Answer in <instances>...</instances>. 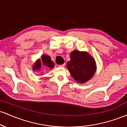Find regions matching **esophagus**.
<instances>
[{"instance_id":"1","label":"esophagus","mask_w":127,"mask_h":127,"mask_svg":"<svg viewBox=\"0 0 127 127\" xmlns=\"http://www.w3.org/2000/svg\"><path fill=\"white\" fill-rule=\"evenodd\" d=\"M59 67H63L65 66V64H61V65H59Z\"/></svg>"}]
</instances>
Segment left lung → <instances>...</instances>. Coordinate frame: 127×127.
I'll use <instances>...</instances> for the list:
<instances>
[{
	"label": "left lung",
	"instance_id": "8db88e82",
	"mask_svg": "<svg viewBox=\"0 0 127 127\" xmlns=\"http://www.w3.org/2000/svg\"><path fill=\"white\" fill-rule=\"evenodd\" d=\"M68 71L77 82L84 84L94 76L97 69L94 58L88 52L74 50L67 64Z\"/></svg>",
	"mask_w": 127,
	"mask_h": 127
}]
</instances>
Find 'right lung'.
I'll list each match as a JSON object with an SVG mask.
<instances>
[{
  "label": "right lung",
  "instance_id": "1",
  "mask_svg": "<svg viewBox=\"0 0 127 127\" xmlns=\"http://www.w3.org/2000/svg\"><path fill=\"white\" fill-rule=\"evenodd\" d=\"M42 66L47 67L52 69L54 67V63L51 59L49 55L46 54H43L41 55V59H39L36 61L35 63L33 65V70L34 71H40Z\"/></svg>",
  "mask_w": 127,
  "mask_h": 127
}]
</instances>
